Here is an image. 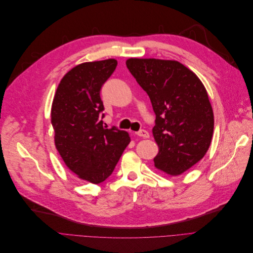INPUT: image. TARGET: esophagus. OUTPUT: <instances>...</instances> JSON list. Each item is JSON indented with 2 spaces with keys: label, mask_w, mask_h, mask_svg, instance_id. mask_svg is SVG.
Returning <instances> with one entry per match:
<instances>
[{
  "label": "esophagus",
  "mask_w": 253,
  "mask_h": 253,
  "mask_svg": "<svg viewBox=\"0 0 253 253\" xmlns=\"http://www.w3.org/2000/svg\"><path fill=\"white\" fill-rule=\"evenodd\" d=\"M136 135L139 136V137H141V138H144V139L149 138V133H148L147 130H145V129H140V130H138L137 133H136Z\"/></svg>",
  "instance_id": "34e87169"
}]
</instances>
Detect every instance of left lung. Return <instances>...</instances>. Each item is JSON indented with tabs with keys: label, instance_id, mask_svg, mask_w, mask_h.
I'll use <instances>...</instances> for the list:
<instances>
[{
	"label": "left lung",
	"instance_id": "8db88e82",
	"mask_svg": "<svg viewBox=\"0 0 253 253\" xmlns=\"http://www.w3.org/2000/svg\"><path fill=\"white\" fill-rule=\"evenodd\" d=\"M126 67L149 95L155 113L152 133L159 145L158 169L177 176L206 154L214 116L205 86L198 76L176 61L129 58Z\"/></svg>",
	"mask_w": 253,
	"mask_h": 253
}]
</instances>
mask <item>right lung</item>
<instances>
[{
    "label": "right lung",
    "instance_id": "obj_1",
    "mask_svg": "<svg viewBox=\"0 0 253 253\" xmlns=\"http://www.w3.org/2000/svg\"><path fill=\"white\" fill-rule=\"evenodd\" d=\"M116 66L113 58L76 66L59 82L52 102L51 124L59 155L72 172L94 184L112 174L130 142L126 130L103 126L100 91Z\"/></svg>",
    "mask_w": 253,
    "mask_h": 253
}]
</instances>
